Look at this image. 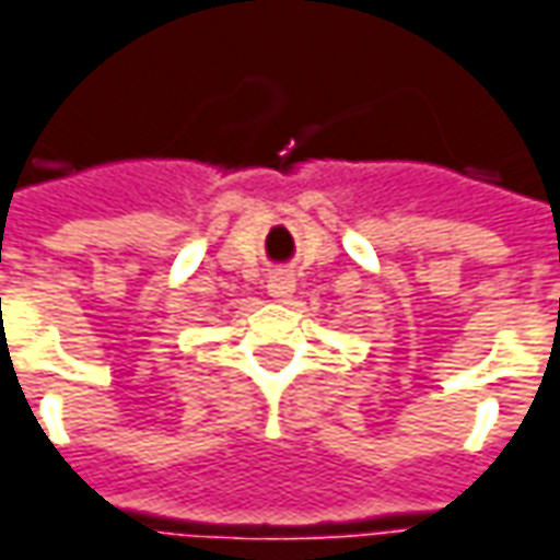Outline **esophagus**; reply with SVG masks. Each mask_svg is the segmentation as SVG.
Masks as SVG:
<instances>
[{
  "instance_id": "34e87169",
  "label": "esophagus",
  "mask_w": 560,
  "mask_h": 560,
  "mask_svg": "<svg viewBox=\"0 0 560 560\" xmlns=\"http://www.w3.org/2000/svg\"><path fill=\"white\" fill-rule=\"evenodd\" d=\"M267 291L272 300H288V296L296 291V281H293V276H288V272H276V276H269Z\"/></svg>"
}]
</instances>
